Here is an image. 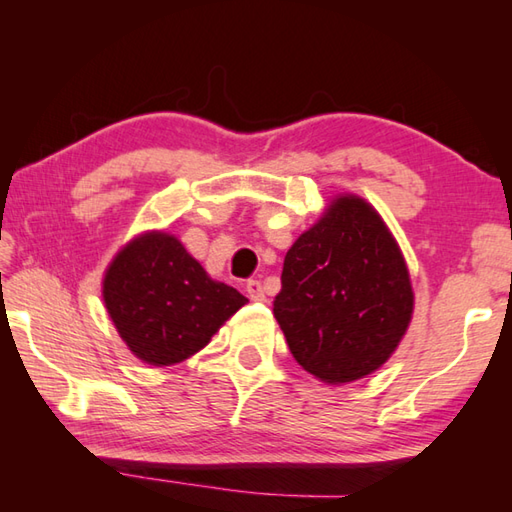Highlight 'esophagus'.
<instances>
[{
	"instance_id": "obj_1",
	"label": "esophagus",
	"mask_w": 512,
	"mask_h": 512,
	"mask_svg": "<svg viewBox=\"0 0 512 512\" xmlns=\"http://www.w3.org/2000/svg\"><path fill=\"white\" fill-rule=\"evenodd\" d=\"M246 292H248V297L253 299V301H266V292H264V288H262V284H259L257 279H250L248 284H246Z\"/></svg>"
}]
</instances>
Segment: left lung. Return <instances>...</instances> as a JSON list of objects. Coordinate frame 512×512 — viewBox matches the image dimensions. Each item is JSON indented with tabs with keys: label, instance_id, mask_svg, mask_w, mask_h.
<instances>
[{
	"label": "left lung",
	"instance_id": "obj_1",
	"mask_svg": "<svg viewBox=\"0 0 512 512\" xmlns=\"http://www.w3.org/2000/svg\"><path fill=\"white\" fill-rule=\"evenodd\" d=\"M413 303L383 215L361 195L336 193L286 253L273 312L295 361L325 385H345L389 361Z\"/></svg>",
	"mask_w": 512,
	"mask_h": 512
}]
</instances>
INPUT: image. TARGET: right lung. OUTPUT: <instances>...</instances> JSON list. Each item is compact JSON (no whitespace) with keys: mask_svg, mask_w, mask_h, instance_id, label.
I'll return each mask as SVG.
<instances>
[{"mask_svg":"<svg viewBox=\"0 0 512 512\" xmlns=\"http://www.w3.org/2000/svg\"><path fill=\"white\" fill-rule=\"evenodd\" d=\"M101 292L127 350L151 367H169L198 354L248 303L206 273L165 228L125 242L105 268Z\"/></svg>","mask_w":512,"mask_h":512,"instance_id":"1","label":"right lung"}]
</instances>
